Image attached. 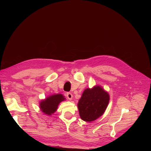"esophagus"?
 Segmentation results:
<instances>
[{
	"label": "esophagus",
	"instance_id": "1",
	"mask_svg": "<svg viewBox=\"0 0 151 151\" xmlns=\"http://www.w3.org/2000/svg\"><path fill=\"white\" fill-rule=\"evenodd\" d=\"M66 96H67V98H68V99H69V100H71V99H72L73 96H72V94L70 93H67L66 94Z\"/></svg>",
	"mask_w": 151,
	"mask_h": 151
}]
</instances>
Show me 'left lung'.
Returning <instances> with one entry per match:
<instances>
[{
    "instance_id": "left-lung-1",
    "label": "left lung",
    "mask_w": 151,
    "mask_h": 151,
    "mask_svg": "<svg viewBox=\"0 0 151 151\" xmlns=\"http://www.w3.org/2000/svg\"><path fill=\"white\" fill-rule=\"evenodd\" d=\"M109 101V94L101 86L86 89L77 104L81 119L87 122L96 120L104 113Z\"/></svg>"
}]
</instances>
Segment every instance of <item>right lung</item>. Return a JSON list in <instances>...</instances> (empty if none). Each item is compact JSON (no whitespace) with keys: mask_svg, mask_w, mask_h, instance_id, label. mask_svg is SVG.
<instances>
[{"mask_svg":"<svg viewBox=\"0 0 151 151\" xmlns=\"http://www.w3.org/2000/svg\"><path fill=\"white\" fill-rule=\"evenodd\" d=\"M64 100L65 98L61 94H53L40 101V107L45 115H52L57 111L58 104Z\"/></svg>","mask_w":151,"mask_h":151,"instance_id":"1","label":"right lung"}]
</instances>
